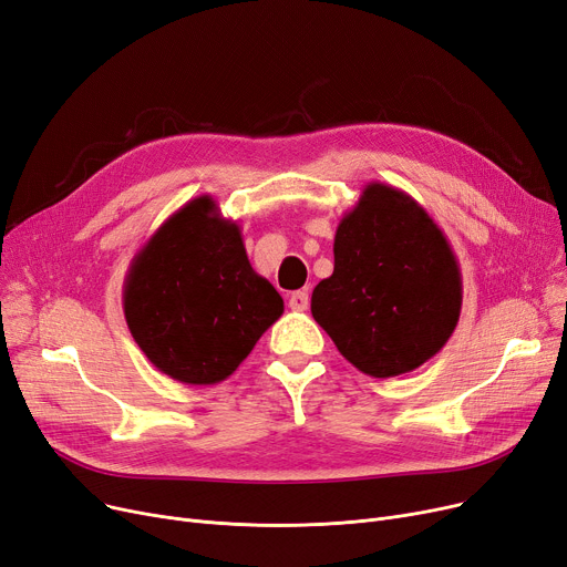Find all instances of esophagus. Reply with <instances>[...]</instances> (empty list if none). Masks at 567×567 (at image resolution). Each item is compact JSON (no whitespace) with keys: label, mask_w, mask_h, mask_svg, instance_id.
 I'll return each mask as SVG.
<instances>
[{"label":"esophagus","mask_w":567,"mask_h":567,"mask_svg":"<svg viewBox=\"0 0 567 567\" xmlns=\"http://www.w3.org/2000/svg\"><path fill=\"white\" fill-rule=\"evenodd\" d=\"M308 306H310V293H308V289H299V291L289 293V308H291V310L303 312V310H308Z\"/></svg>","instance_id":"obj_1"}]
</instances>
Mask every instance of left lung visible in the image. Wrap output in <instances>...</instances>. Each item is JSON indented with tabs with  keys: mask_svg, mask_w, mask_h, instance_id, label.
Here are the masks:
<instances>
[{
	"mask_svg": "<svg viewBox=\"0 0 567 567\" xmlns=\"http://www.w3.org/2000/svg\"><path fill=\"white\" fill-rule=\"evenodd\" d=\"M333 276L312 291V317L361 372L421 368L453 336L462 310L457 257L425 208L372 182L342 216Z\"/></svg>",
	"mask_w": 567,
	"mask_h": 567,
	"instance_id": "obj_1",
	"label": "left lung"
}]
</instances>
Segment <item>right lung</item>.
I'll list each match as a JSON object with an SVG mask.
<instances>
[{
  "label": "right lung",
  "mask_w": 567,
  "mask_h": 567,
  "mask_svg": "<svg viewBox=\"0 0 567 567\" xmlns=\"http://www.w3.org/2000/svg\"><path fill=\"white\" fill-rule=\"evenodd\" d=\"M282 310V296L255 274L241 229L220 216L212 195L172 214L124 280V315L137 347L188 385L225 381Z\"/></svg>",
  "instance_id": "right-lung-1"
}]
</instances>
